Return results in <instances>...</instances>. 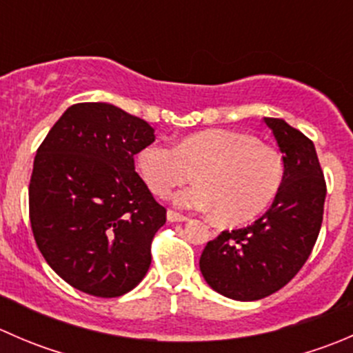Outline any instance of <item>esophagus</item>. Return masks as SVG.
Wrapping results in <instances>:
<instances>
[{
	"label": "esophagus",
	"instance_id": "obj_1",
	"mask_svg": "<svg viewBox=\"0 0 353 353\" xmlns=\"http://www.w3.org/2000/svg\"><path fill=\"white\" fill-rule=\"evenodd\" d=\"M167 220H169V222H188V216L186 215H181V213H177V212H174V210H169V212H167Z\"/></svg>",
	"mask_w": 353,
	"mask_h": 353
}]
</instances>
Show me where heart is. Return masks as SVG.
<instances>
[{
  "instance_id": "b5f03b06",
  "label": "heart",
  "mask_w": 353,
  "mask_h": 353,
  "mask_svg": "<svg viewBox=\"0 0 353 353\" xmlns=\"http://www.w3.org/2000/svg\"><path fill=\"white\" fill-rule=\"evenodd\" d=\"M145 184L157 196L196 177L198 184L179 191L181 208L215 212L223 225L256 219L276 196L283 181V160L275 148L232 130H205L177 141L176 148L147 145L137 157Z\"/></svg>"
}]
</instances>
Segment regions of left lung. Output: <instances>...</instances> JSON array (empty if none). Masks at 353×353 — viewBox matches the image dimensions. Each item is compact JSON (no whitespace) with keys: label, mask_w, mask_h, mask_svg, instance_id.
Instances as JSON below:
<instances>
[{"label":"left lung","mask_w":353,"mask_h":353,"mask_svg":"<svg viewBox=\"0 0 353 353\" xmlns=\"http://www.w3.org/2000/svg\"><path fill=\"white\" fill-rule=\"evenodd\" d=\"M283 160V181L272 206L251 225L210 241L199 270L210 287L234 301H259L287 285L314 248L326 183L314 143L283 119L265 117Z\"/></svg>","instance_id":"1"}]
</instances>
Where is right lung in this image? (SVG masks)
<instances>
[{
  "label": "right lung",
  "instance_id": "right-lung-1",
  "mask_svg": "<svg viewBox=\"0 0 353 353\" xmlns=\"http://www.w3.org/2000/svg\"><path fill=\"white\" fill-rule=\"evenodd\" d=\"M155 130L105 102L65 110L34 160L28 210L35 243L71 287L95 297L133 290L152 263L165 208L134 172Z\"/></svg>",
  "mask_w": 353,
  "mask_h": 353
}]
</instances>
